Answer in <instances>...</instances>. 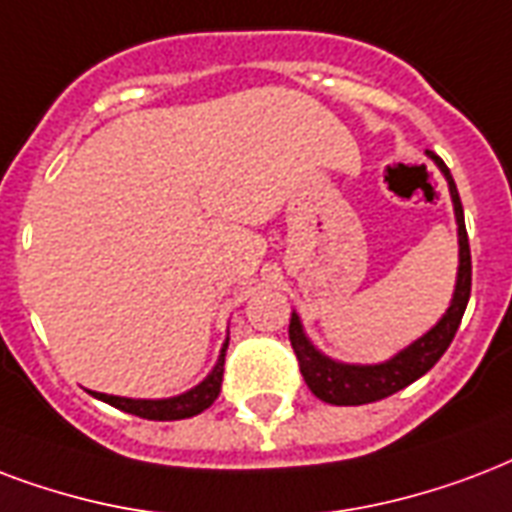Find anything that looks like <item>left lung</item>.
<instances>
[{"label":"left lung","mask_w":512,"mask_h":512,"mask_svg":"<svg viewBox=\"0 0 512 512\" xmlns=\"http://www.w3.org/2000/svg\"><path fill=\"white\" fill-rule=\"evenodd\" d=\"M432 158L440 166V171L446 174L451 198H454L456 225H459V279H456L451 308L424 338H419L413 346L400 351L395 360L384 362V365H341V362L327 360L308 343V338L303 335V327H300V319L292 314L290 343L295 349V357H298L300 373H303V381L308 384V389L325 403L365 405L395 395L408 384H413L416 378L424 376L446 354V349L454 341L456 330H459L464 308H467V300H470V287H473V260H470V241H467L462 201H459V193H456L454 177H451V171L438 155H432Z\"/></svg>","instance_id":"1"}]
</instances>
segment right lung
<instances>
[{
  "mask_svg": "<svg viewBox=\"0 0 512 512\" xmlns=\"http://www.w3.org/2000/svg\"><path fill=\"white\" fill-rule=\"evenodd\" d=\"M225 351H228V343L222 346V354L214 370L209 373L206 381L190 389L187 395L171 397V400H128V397H112L101 395V392H91L93 397H99L104 403L115 405L120 411L134 413L139 419H152V421H177V419H190V416H198L201 411H206L209 405L217 400L222 386V373H225Z\"/></svg>",
  "mask_w": 512,
  "mask_h": 512,
  "instance_id": "obj_1",
  "label": "right lung"
}]
</instances>
